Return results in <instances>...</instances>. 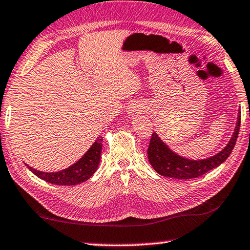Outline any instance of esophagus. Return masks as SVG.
Listing matches in <instances>:
<instances>
[{
  "label": "esophagus",
  "mask_w": 250,
  "mask_h": 250,
  "mask_svg": "<svg viewBox=\"0 0 250 250\" xmlns=\"http://www.w3.org/2000/svg\"><path fill=\"white\" fill-rule=\"evenodd\" d=\"M142 110H144V108H142L141 105H139V104H131V105H130V108L128 109L129 117H134V116H136V114L142 112Z\"/></svg>",
  "instance_id": "1"
}]
</instances>
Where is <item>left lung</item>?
<instances>
[{
  "mask_svg": "<svg viewBox=\"0 0 250 250\" xmlns=\"http://www.w3.org/2000/svg\"><path fill=\"white\" fill-rule=\"evenodd\" d=\"M240 126V112H238L235 130L232 137L225 148L206 159L192 160L180 156L172 151L169 146L160 139L156 132L152 133L148 148V159L153 169L159 175L176 179H192L205 175L210 170L217 168L230 156L233 146L236 145Z\"/></svg>",
  "mask_w": 250,
  "mask_h": 250,
  "instance_id": "8db88e82",
  "label": "left lung"
}]
</instances>
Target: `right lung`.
<instances>
[{
    "label": "right lung",
    "instance_id": "add662e5",
    "mask_svg": "<svg viewBox=\"0 0 250 250\" xmlns=\"http://www.w3.org/2000/svg\"><path fill=\"white\" fill-rule=\"evenodd\" d=\"M102 151V137H98L84 156L80 158L75 164L69 168L60 170L58 172H44L33 169L30 166H25L40 179L59 186H75L84 182L96 172L98 166L100 164Z\"/></svg>",
    "mask_w": 250,
    "mask_h": 250
}]
</instances>
